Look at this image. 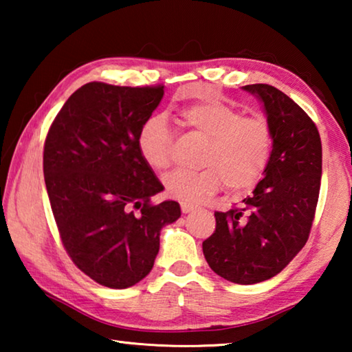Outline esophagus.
Segmentation results:
<instances>
[{
    "mask_svg": "<svg viewBox=\"0 0 352 352\" xmlns=\"http://www.w3.org/2000/svg\"><path fill=\"white\" fill-rule=\"evenodd\" d=\"M194 210H195V206L192 204H186V201H184V204H182V212L183 214H188V212L194 211Z\"/></svg>",
    "mask_w": 352,
    "mask_h": 352,
    "instance_id": "1",
    "label": "esophagus"
}]
</instances>
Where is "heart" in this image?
<instances>
[{
	"label": "heart",
	"mask_w": 352,
	"mask_h": 352,
	"mask_svg": "<svg viewBox=\"0 0 352 352\" xmlns=\"http://www.w3.org/2000/svg\"><path fill=\"white\" fill-rule=\"evenodd\" d=\"M180 118L189 132L205 140L201 169H175L163 177L166 194L195 201L225 183L231 192L253 188L264 177L273 155V130L264 116H243L220 99L200 100L183 109ZM172 132L166 118L155 115L142 124L138 151L144 163L162 172L172 162Z\"/></svg>",
	"instance_id": "1"
}]
</instances>
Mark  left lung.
<instances>
[{
    "instance_id": "8db88e82",
    "label": "left lung",
    "mask_w": 352,
    "mask_h": 352,
    "mask_svg": "<svg viewBox=\"0 0 352 352\" xmlns=\"http://www.w3.org/2000/svg\"><path fill=\"white\" fill-rule=\"evenodd\" d=\"M264 102L273 155L253 194L233 210L214 212L204 241L211 269L226 281L256 284L278 275L311 234L321 182V140L315 122L287 94L267 83L245 85Z\"/></svg>"
}]
</instances>
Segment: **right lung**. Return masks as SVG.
Listing matches in <instances>:
<instances>
[{
	"label": "right lung",
	"instance_id": "obj_1",
	"mask_svg": "<svg viewBox=\"0 0 352 352\" xmlns=\"http://www.w3.org/2000/svg\"><path fill=\"white\" fill-rule=\"evenodd\" d=\"M163 94L164 85L85 83L45 140V183L63 247L77 269L110 289L148 275L160 231L182 214L177 201L152 204L163 184L138 151L140 129Z\"/></svg>",
	"mask_w": 352,
	"mask_h": 352
}]
</instances>
